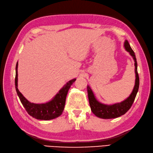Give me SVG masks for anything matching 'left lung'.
Masks as SVG:
<instances>
[{
    "label": "left lung",
    "mask_w": 153,
    "mask_h": 153,
    "mask_svg": "<svg viewBox=\"0 0 153 153\" xmlns=\"http://www.w3.org/2000/svg\"><path fill=\"white\" fill-rule=\"evenodd\" d=\"M124 48L128 52H129L130 55L132 57L134 61L135 66V74L136 79L135 85L132 93L128 98L123 101L120 103H116L114 104L106 105L102 104L97 100L92 90L89 85L87 86L88 95L89 99V103L91 108V110L97 117L103 119H111L120 117L124 115L125 113L129 110L130 107L132 106L133 102L138 92V88H139V76L137 71V62L136 58L134 52L133 51L131 47L130 46L128 41L126 40L124 41Z\"/></svg>",
    "instance_id": "obj_1"
}]
</instances>
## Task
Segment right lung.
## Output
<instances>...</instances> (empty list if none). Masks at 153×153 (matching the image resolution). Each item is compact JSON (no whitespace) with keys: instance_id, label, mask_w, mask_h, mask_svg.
<instances>
[{"instance_id":"1","label":"right lung","mask_w":153,"mask_h":153,"mask_svg":"<svg viewBox=\"0 0 153 153\" xmlns=\"http://www.w3.org/2000/svg\"><path fill=\"white\" fill-rule=\"evenodd\" d=\"M18 62L16 65V76H15V88L16 93L22 104L25 108L27 113L32 117L37 120H49L56 118L62 115L64 110L66 96L69 89L76 81V79H73L66 83V84L61 89L51 101L45 104H34L31 103L25 98L18 90Z\"/></svg>"}]
</instances>
